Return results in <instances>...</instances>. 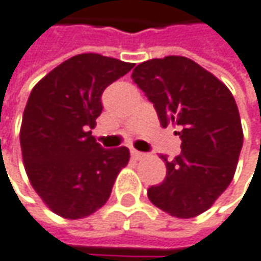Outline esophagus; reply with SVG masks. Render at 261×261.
<instances>
[{"label": "esophagus", "mask_w": 261, "mask_h": 261, "mask_svg": "<svg viewBox=\"0 0 261 261\" xmlns=\"http://www.w3.org/2000/svg\"><path fill=\"white\" fill-rule=\"evenodd\" d=\"M131 158L133 160H142V158H145V153L143 152H139L136 149H131Z\"/></svg>", "instance_id": "34e87169"}]
</instances>
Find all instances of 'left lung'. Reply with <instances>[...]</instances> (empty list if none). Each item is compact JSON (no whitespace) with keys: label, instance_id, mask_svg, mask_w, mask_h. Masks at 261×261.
Listing matches in <instances>:
<instances>
[{"label":"left lung","instance_id":"obj_1","mask_svg":"<svg viewBox=\"0 0 261 261\" xmlns=\"http://www.w3.org/2000/svg\"><path fill=\"white\" fill-rule=\"evenodd\" d=\"M131 78L153 103L162 127H180L181 152L173 160L161 155L167 176L147 196L173 217L199 216L227 189L237 170L244 142L237 101L222 81L183 56L143 62Z\"/></svg>","mask_w":261,"mask_h":261}]
</instances>
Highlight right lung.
<instances>
[{"instance_id":"add662e5","label":"right lung","mask_w":261,"mask_h":261,"mask_svg":"<svg viewBox=\"0 0 261 261\" xmlns=\"http://www.w3.org/2000/svg\"><path fill=\"white\" fill-rule=\"evenodd\" d=\"M134 63L101 54L73 56L31 91L22 119L20 147L32 188L60 217L83 219L106 204L125 146L103 149L91 128L103 111L101 94Z\"/></svg>"}]
</instances>
